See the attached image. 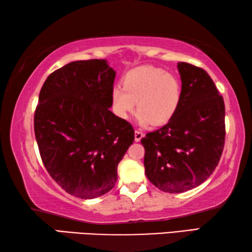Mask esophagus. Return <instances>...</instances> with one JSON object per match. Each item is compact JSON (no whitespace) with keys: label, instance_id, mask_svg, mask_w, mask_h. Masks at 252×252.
Listing matches in <instances>:
<instances>
[{"label":"esophagus","instance_id":"esophagus-1","mask_svg":"<svg viewBox=\"0 0 252 252\" xmlns=\"http://www.w3.org/2000/svg\"><path fill=\"white\" fill-rule=\"evenodd\" d=\"M143 132L142 131H140V130H135L134 131V140L136 142H139L140 140H141L142 138H143Z\"/></svg>","mask_w":252,"mask_h":252}]
</instances>
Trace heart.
Listing matches in <instances>:
<instances>
[{"label":"heart","instance_id":"1","mask_svg":"<svg viewBox=\"0 0 252 252\" xmlns=\"http://www.w3.org/2000/svg\"><path fill=\"white\" fill-rule=\"evenodd\" d=\"M114 112L126 119L133 112L136 102L139 122L155 126L169 121L181 97V85L176 75L155 66H140L127 72L123 85L112 89Z\"/></svg>","mask_w":252,"mask_h":252}]
</instances>
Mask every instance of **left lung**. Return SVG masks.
I'll list each match as a JSON object with an SVG mask.
<instances>
[{
  "instance_id": "8db88e82",
  "label": "left lung",
  "mask_w": 252,
  "mask_h": 252,
  "mask_svg": "<svg viewBox=\"0 0 252 252\" xmlns=\"http://www.w3.org/2000/svg\"><path fill=\"white\" fill-rule=\"evenodd\" d=\"M181 97L167 125L141 139L146 176L163 192L181 193L211 176L225 138L223 97L206 71L178 63Z\"/></svg>"
}]
</instances>
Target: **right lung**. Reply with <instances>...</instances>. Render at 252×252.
Returning <instances> with one entry per match:
<instances>
[{
	"label": "right lung",
	"mask_w": 252,
	"mask_h": 252,
	"mask_svg": "<svg viewBox=\"0 0 252 252\" xmlns=\"http://www.w3.org/2000/svg\"><path fill=\"white\" fill-rule=\"evenodd\" d=\"M116 71L105 60L71 62L51 73L34 113V133L45 169L74 197L112 189L134 130L110 111Z\"/></svg>",
	"instance_id": "1"
}]
</instances>
